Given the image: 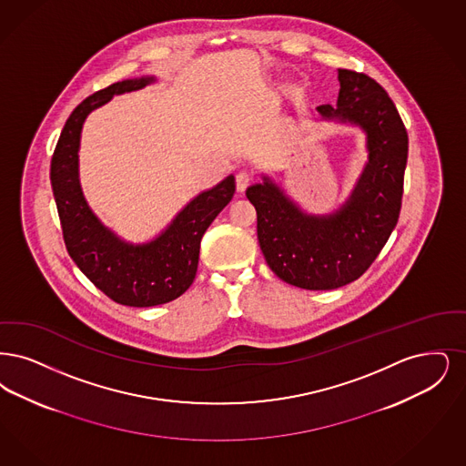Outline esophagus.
<instances>
[{
  "label": "esophagus",
  "instance_id": "esophagus-1",
  "mask_svg": "<svg viewBox=\"0 0 466 466\" xmlns=\"http://www.w3.org/2000/svg\"><path fill=\"white\" fill-rule=\"evenodd\" d=\"M235 182H237V191H238V193H243V191L250 186V182H252V176H250L248 172L242 170V172H238V174H237V179H235Z\"/></svg>",
  "mask_w": 466,
  "mask_h": 466
}]
</instances>
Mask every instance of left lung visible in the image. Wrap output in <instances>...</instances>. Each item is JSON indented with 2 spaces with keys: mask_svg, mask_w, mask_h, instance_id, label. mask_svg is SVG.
<instances>
[{
  "mask_svg": "<svg viewBox=\"0 0 466 466\" xmlns=\"http://www.w3.org/2000/svg\"><path fill=\"white\" fill-rule=\"evenodd\" d=\"M336 106H319L325 120L359 125L369 162L339 210L308 216L264 177L247 189L258 212V240L271 271L306 290H332L360 279L399 221L409 139L385 88L364 73L338 69Z\"/></svg>",
  "mask_w": 466,
  "mask_h": 466,
  "instance_id": "left-lung-1",
  "label": "left lung"
}]
</instances>
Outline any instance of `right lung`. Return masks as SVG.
<instances>
[{
  "mask_svg": "<svg viewBox=\"0 0 466 466\" xmlns=\"http://www.w3.org/2000/svg\"><path fill=\"white\" fill-rule=\"evenodd\" d=\"M153 76L123 80L92 94L75 107L62 128L50 163V181L62 237L83 275L115 303L147 308L177 299L193 284L203 233L235 195V177L187 203L153 242H123L94 216L78 179V149L85 118L125 92L153 83Z\"/></svg>",
  "mask_w": 466,
  "mask_h": 466,
  "instance_id": "1",
  "label": "right lung"
}]
</instances>
